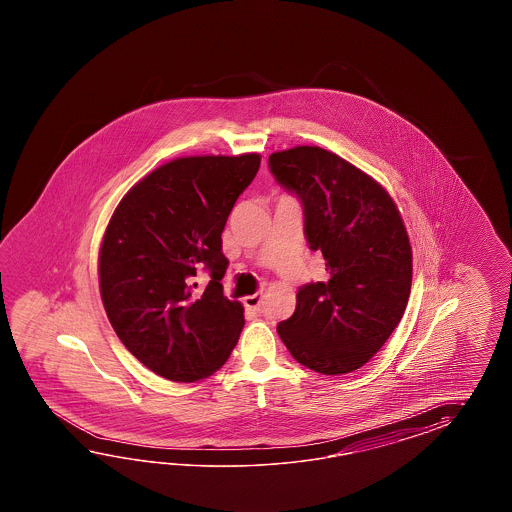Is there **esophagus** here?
<instances>
[{
    "label": "esophagus",
    "instance_id": "1",
    "mask_svg": "<svg viewBox=\"0 0 512 512\" xmlns=\"http://www.w3.org/2000/svg\"><path fill=\"white\" fill-rule=\"evenodd\" d=\"M245 307L247 309H252V311H260L261 307V293L249 294V296H245Z\"/></svg>",
    "mask_w": 512,
    "mask_h": 512
}]
</instances>
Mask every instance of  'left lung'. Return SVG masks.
I'll list each match as a JSON object with an SVG mask.
<instances>
[{
	"label": "left lung",
	"instance_id": "1",
	"mask_svg": "<svg viewBox=\"0 0 512 512\" xmlns=\"http://www.w3.org/2000/svg\"><path fill=\"white\" fill-rule=\"evenodd\" d=\"M280 185L304 205L305 238L326 260V282L296 293L276 327L294 359L322 375L359 370L401 322L412 289V247L386 188L318 146L269 155Z\"/></svg>",
	"mask_w": 512,
	"mask_h": 512
}]
</instances>
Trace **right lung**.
<instances>
[{
	"label": "right lung",
	"mask_w": 512,
	"mask_h": 512,
	"mask_svg": "<svg viewBox=\"0 0 512 512\" xmlns=\"http://www.w3.org/2000/svg\"><path fill=\"white\" fill-rule=\"evenodd\" d=\"M260 153L192 155L155 168L120 199L98 251L109 324L135 359L174 382L207 379L238 344L243 305L223 296L221 232ZM205 264L213 280L196 294Z\"/></svg>",
	"instance_id": "obj_1"
}]
</instances>
